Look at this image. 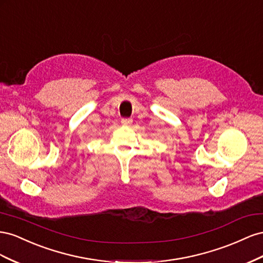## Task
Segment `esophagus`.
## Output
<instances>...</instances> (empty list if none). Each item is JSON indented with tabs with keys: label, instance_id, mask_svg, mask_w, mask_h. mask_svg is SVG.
<instances>
[{
	"label": "esophagus",
	"instance_id": "34e87169",
	"mask_svg": "<svg viewBox=\"0 0 263 263\" xmlns=\"http://www.w3.org/2000/svg\"><path fill=\"white\" fill-rule=\"evenodd\" d=\"M131 122H132V120L129 119V118H122V119H121V123H122L123 125H130Z\"/></svg>",
	"mask_w": 263,
	"mask_h": 263
}]
</instances>
